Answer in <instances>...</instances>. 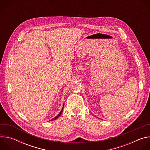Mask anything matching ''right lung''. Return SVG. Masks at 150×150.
<instances>
[{
  "mask_svg": "<svg viewBox=\"0 0 150 150\" xmlns=\"http://www.w3.org/2000/svg\"><path fill=\"white\" fill-rule=\"evenodd\" d=\"M63 106H64V105H63ZM63 108H62V110H61V112H60V113H59V115H57V116H56V117H54V118H53V119H52V120H55V119H57V118H58V117H59V116H60V115H61V114H62V112H63Z\"/></svg>",
  "mask_w": 150,
  "mask_h": 150,
  "instance_id": "right-lung-1",
  "label": "right lung"
}]
</instances>
